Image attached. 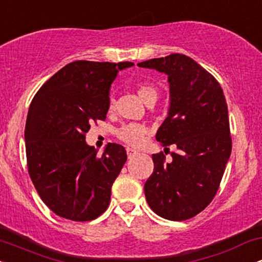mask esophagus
Returning <instances> with one entry per match:
<instances>
[{"mask_svg":"<svg viewBox=\"0 0 262 262\" xmlns=\"http://www.w3.org/2000/svg\"><path fill=\"white\" fill-rule=\"evenodd\" d=\"M138 150L137 149H133V148H127V154H128V158H133V156L137 154Z\"/></svg>","mask_w":262,"mask_h":262,"instance_id":"34e87169","label":"esophagus"}]
</instances>
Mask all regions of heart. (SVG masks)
I'll return each mask as SVG.
<instances>
[{
  "label": "heart",
  "mask_w": 262,
  "mask_h": 262,
  "mask_svg": "<svg viewBox=\"0 0 262 262\" xmlns=\"http://www.w3.org/2000/svg\"><path fill=\"white\" fill-rule=\"evenodd\" d=\"M138 95L144 102H148L150 100H156L158 98V90L154 86L149 83H139L137 86ZM113 108V101H110V110ZM148 134V129L145 125L139 124V123H128V124L122 125L117 130V137L119 140L124 141L125 144L132 146H138L143 143Z\"/></svg>",
  "instance_id": "obj_1"
}]
</instances>
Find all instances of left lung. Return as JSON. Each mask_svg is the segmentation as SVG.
<instances>
[{"label": "left lung", "mask_w": 262, "mask_h": 262, "mask_svg": "<svg viewBox=\"0 0 262 262\" xmlns=\"http://www.w3.org/2000/svg\"><path fill=\"white\" fill-rule=\"evenodd\" d=\"M138 66L165 73L170 108L158 129L162 146L176 145L172 160L152 154L154 171L144 186L158 215L186 221L202 212L217 193L231 152L228 106L213 75L183 54L150 59Z\"/></svg>", "instance_id": "8db88e82"}]
</instances>
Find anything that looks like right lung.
<instances>
[{
    "label": "right lung",
    "instance_id": "obj_1",
    "mask_svg": "<svg viewBox=\"0 0 262 262\" xmlns=\"http://www.w3.org/2000/svg\"><path fill=\"white\" fill-rule=\"evenodd\" d=\"M133 65L77 60L60 69L33 97L25 130L27 166L41 201L59 217L89 222L110 206L127 151L108 143L98 155L85 138L93 122L106 119L118 71Z\"/></svg>",
    "mask_w": 262,
    "mask_h": 262
}]
</instances>
